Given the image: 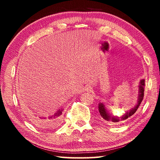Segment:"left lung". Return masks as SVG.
<instances>
[{
    "label": "left lung",
    "instance_id": "left-lung-1",
    "mask_svg": "<svg viewBox=\"0 0 160 160\" xmlns=\"http://www.w3.org/2000/svg\"><path fill=\"white\" fill-rule=\"evenodd\" d=\"M145 80H141L140 83V86H139V94H138V101L137 104L135 106L131 109V110H129L123 116H121V118L117 117V116H112L111 113L107 112L105 109L104 105L102 104V103H100L99 104V112L100 115H101L102 117L106 120L107 121H112V122H118L119 121L121 120H126V118H129L130 116H131L134 114L136 112L138 108L139 107L140 104H141V102L143 99V97H144V90H145Z\"/></svg>",
    "mask_w": 160,
    "mask_h": 160
}]
</instances>
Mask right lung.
<instances>
[{"label": "right lung", "instance_id": "add662e5", "mask_svg": "<svg viewBox=\"0 0 160 160\" xmlns=\"http://www.w3.org/2000/svg\"><path fill=\"white\" fill-rule=\"evenodd\" d=\"M62 112H63L62 109H59L53 116L48 118L41 117V116H37L35 115L31 116V118L33 122L36 123L38 126L41 127L43 129H48L51 126L56 125L58 122V117L61 115Z\"/></svg>", "mask_w": 160, "mask_h": 160}]
</instances>
